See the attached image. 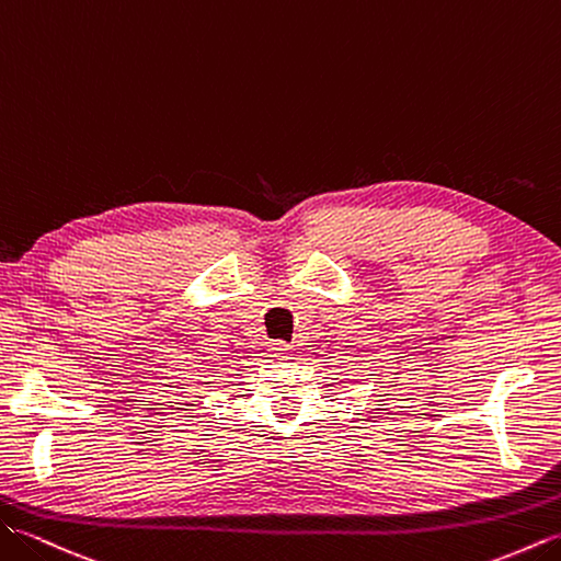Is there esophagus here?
I'll return each mask as SVG.
<instances>
[{
	"mask_svg": "<svg viewBox=\"0 0 561 561\" xmlns=\"http://www.w3.org/2000/svg\"><path fill=\"white\" fill-rule=\"evenodd\" d=\"M268 351L273 353V357L288 359V353L293 351V345H290V343H283V341H271V343H268Z\"/></svg>",
	"mask_w": 561,
	"mask_h": 561,
	"instance_id": "esophagus-1",
	"label": "esophagus"
}]
</instances>
